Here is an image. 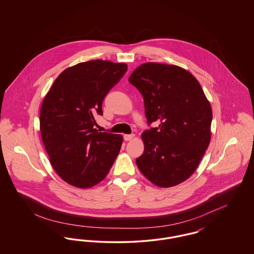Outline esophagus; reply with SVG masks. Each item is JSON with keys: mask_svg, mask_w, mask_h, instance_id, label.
I'll list each match as a JSON object with an SVG mask.
<instances>
[{"mask_svg": "<svg viewBox=\"0 0 254 254\" xmlns=\"http://www.w3.org/2000/svg\"><path fill=\"white\" fill-rule=\"evenodd\" d=\"M133 138H134V134H126V135H124L125 141H131Z\"/></svg>", "mask_w": 254, "mask_h": 254, "instance_id": "esophagus-1", "label": "esophagus"}]
</instances>
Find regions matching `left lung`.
<instances>
[{
    "instance_id": "1",
    "label": "left lung",
    "mask_w": 254,
    "mask_h": 254,
    "mask_svg": "<svg viewBox=\"0 0 254 254\" xmlns=\"http://www.w3.org/2000/svg\"><path fill=\"white\" fill-rule=\"evenodd\" d=\"M128 82L143 95L147 123H159L142 133L145 149L136 159L138 169L160 188L181 184L193 174L209 145V101L193 75L174 64L145 63Z\"/></svg>"
}]
</instances>
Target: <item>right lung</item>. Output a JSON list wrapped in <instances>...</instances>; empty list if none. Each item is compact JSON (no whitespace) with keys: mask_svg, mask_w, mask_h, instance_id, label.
<instances>
[{"mask_svg":"<svg viewBox=\"0 0 254 254\" xmlns=\"http://www.w3.org/2000/svg\"><path fill=\"white\" fill-rule=\"evenodd\" d=\"M127 70L125 63L92 60L67 67L44 98L40 131L52 168L67 184L89 189L103 181L118 156L120 134L93 128L94 115Z\"/></svg>","mask_w":254,"mask_h":254,"instance_id":"right-lung-1","label":"right lung"}]
</instances>
